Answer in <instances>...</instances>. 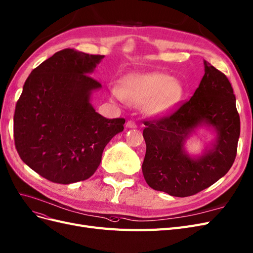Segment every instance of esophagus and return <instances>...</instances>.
I'll return each instance as SVG.
<instances>
[{
  "label": "esophagus",
  "mask_w": 253,
  "mask_h": 253,
  "mask_svg": "<svg viewBox=\"0 0 253 253\" xmlns=\"http://www.w3.org/2000/svg\"><path fill=\"white\" fill-rule=\"evenodd\" d=\"M126 126V127H128V128H136V127H137V125L134 123L133 120H128Z\"/></svg>",
  "instance_id": "1"
}]
</instances>
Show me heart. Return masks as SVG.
<instances>
[{"label": "heart", "instance_id": "b5f03b06", "mask_svg": "<svg viewBox=\"0 0 253 253\" xmlns=\"http://www.w3.org/2000/svg\"><path fill=\"white\" fill-rule=\"evenodd\" d=\"M112 94L118 100L143 104L152 115H164L180 101L183 94L181 83L169 75L152 72L128 75L121 88L114 86Z\"/></svg>", "mask_w": 253, "mask_h": 253}]
</instances>
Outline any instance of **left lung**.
<instances>
[{
  "label": "left lung",
  "instance_id": "obj_1",
  "mask_svg": "<svg viewBox=\"0 0 253 253\" xmlns=\"http://www.w3.org/2000/svg\"><path fill=\"white\" fill-rule=\"evenodd\" d=\"M204 68L193 97L170 115L144 121V179L153 189L173 197L193 196L210 187L227 173L237 156L240 116L231 84L206 60ZM203 125L214 127L216 141L202 156L191 159L184 142Z\"/></svg>",
  "mask_w": 253,
  "mask_h": 253
}]
</instances>
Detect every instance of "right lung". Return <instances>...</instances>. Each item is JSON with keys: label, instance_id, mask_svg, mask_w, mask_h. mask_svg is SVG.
<instances>
[{"label": "right lung", "instance_id": "right-lung-1", "mask_svg": "<svg viewBox=\"0 0 253 253\" xmlns=\"http://www.w3.org/2000/svg\"><path fill=\"white\" fill-rule=\"evenodd\" d=\"M103 55L67 48L33 69L16 102L13 136L21 159L45 179L70 184L90 178L125 118L108 119L90 102L100 83L89 74Z\"/></svg>", "mask_w": 253, "mask_h": 253}]
</instances>
